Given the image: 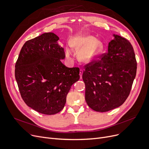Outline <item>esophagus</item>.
Instances as JSON below:
<instances>
[{
	"label": "esophagus",
	"mask_w": 149,
	"mask_h": 149,
	"mask_svg": "<svg viewBox=\"0 0 149 149\" xmlns=\"http://www.w3.org/2000/svg\"><path fill=\"white\" fill-rule=\"evenodd\" d=\"M83 70H82V69H80V79H82V74H83Z\"/></svg>",
	"instance_id": "1"
}]
</instances>
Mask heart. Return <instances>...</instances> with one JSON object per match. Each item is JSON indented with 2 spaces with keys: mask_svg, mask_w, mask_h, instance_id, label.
<instances>
[{
  "mask_svg": "<svg viewBox=\"0 0 149 149\" xmlns=\"http://www.w3.org/2000/svg\"><path fill=\"white\" fill-rule=\"evenodd\" d=\"M70 45L77 52H80L79 59L84 63H89L95 60L103 51V44L91 35L77 36L70 40ZM70 50L66 49L67 57L70 56Z\"/></svg>",
  "mask_w": 149,
  "mask_h": 149,
  "instance_id": "b5f03b06",
  "label": "heart"
}]
</instances>
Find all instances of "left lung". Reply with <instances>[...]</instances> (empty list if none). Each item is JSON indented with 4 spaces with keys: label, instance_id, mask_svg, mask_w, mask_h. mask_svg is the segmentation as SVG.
I'll return each instance as SVG.
<instances>
[{
    "label": "left lung",
    "instance_id": "8db88e82",
    "mask_svg": "<svg viewBox=\"0 0 149 149\" xmlns=\"http://www.w3.org/2000/svg\"><path fill=\"white\" fill-rule=\"evenodd\" d=\"M107 52L86 66L83 74L85 100L93 111L104 112L121 106L136 76L137 63L128 40L113 34Z\"/></svg>",
    "mask_w": 149,
    "mask_h": 149
}]
</instances>
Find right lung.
Listing matches in <instances>:
<instances>
[{
  "instance_id": "right-lung-1",
  "label": "right lung",
  "mask_w": 149,
  "mask_h": 149,
  "mask_svg": "<svg viewBox=\"0 0 149 149\" xmlns=\"http://www.w3.org/2000/svg\"><path fill=\"white\" fill-rule=\"evenodd\" d=\"M59 37L46 33L25 43L15 66V77L27 106L45 115L63 109L71 86L80 79L79 68H68Z\"/></svg>"
}]
</instances>
